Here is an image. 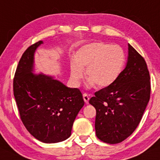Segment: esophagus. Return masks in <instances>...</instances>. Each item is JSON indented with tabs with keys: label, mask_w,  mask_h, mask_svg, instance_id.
I'll return each mask as SVG.
<instances>
[{
	"label": "esophagus",
	"mask_w": 160,
	"mask_h": 160,
	"mask_svg": "<svg viewBox=\"0 0 160 160\" xmlns=\"http://www.w3.org/2000/svg\"><path fill=\"white\" fill-rule=\"evenodd\" d=\"M83 100L84 101H85L86 103H88V101H89V97H88V95L86 93H84L83 94Z\"/></svg>",
	"instance_id": "esophagus-1"
}]
</instances>
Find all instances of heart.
<instances>
[{
    "instance_id": "b5f03b06",
    "label": "heart",
    "mask_w": 160,
    "mask_h": 160,
    "mask_svg": "<svg viewBox=\"0 0 160 160\" xmlns=\"http://www.w3.org/2000/svg\"><path fill=\"white\" fill-rule=\"evenodd\" d=\"M126 53L122 47L107 42H98L82 46L76 59L70 62L71 79L74 86L80 85L85 74L89 78L88 84L107 87L121 76L126 63Z\"/></svg>"
}]
</instances>
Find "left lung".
Masks as SVG:
<instances>
[{"instance_id": "left-lung-1", "label": "left lung", "mask_w": 160, "mask_h": 160, "mask_svg": "<svg viewBox=\"0 0 160 160\" xmlns=\"http://www.w3.org/2000/svg\"><path fill=\"white\" fill-rule=\"evenodd\" d=\"M151 95L150 74L145 59L128 45V59L118 80L95 92L89 103L96 109L95 132L100 140L120 143L136 130Z\"/></svg>"}]
</instances>
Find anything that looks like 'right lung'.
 I'll return each instance as SVG.
<instances>
[{
    "label": "right lung",
    "instance_id": "right-lung-1",
    "mask_svg": "<svg viewBox=\"0 0 160 160\" xmlns=\"http://www.w3.org/2000/svg\"><path fill=\"white\" fill-rule=\"evenodd\" d=\"M42 43L32 44L22 54L13 78V94L28 132L42 142L56 143L71 136L84 101L79 88L67 87L44 74H32L34 53Z\"/></svg>",
    "mask_w": 160,
    "mask_h": 160
}]
</instances>
